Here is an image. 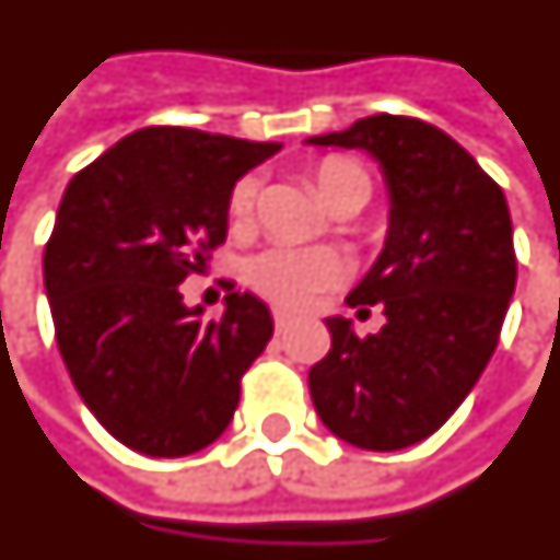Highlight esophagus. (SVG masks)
Instances as JSON below:
<instances>
[{
	"label": "esophagus",
	"instance_id": "34e87169",
	"mask_svg": "<svg viewBox=\"0 0 560 560\" xmlns=\"http://www.w3.org/2000/svg\"><path fill=\"white\" fill-rule=\"evenodd\" d=\"M275 328H277V334H285V330L292 328V316H289V313H283V310H275Z\"/></svg>",
	"mask_w": 560,
	"mask_h": 560
}]
</instances>
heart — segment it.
Returning <instances> with one entry per match:
<instances>
[{
  "label": "heart",
  "instance_id": "obj_1",
  "mask_svg": "<svg viewBox=\"0 0 560 560\" xmlns=\"http://www.w3.org/2000/svg\"><path fill=\"white\" fill-rule=\"evenodd\" d=\"M313 185L325 202L346 190H361L370 196V175L352 158H325L313 166ZM256 199V178H241L230 194V214L235 220L247 218ZM346 275L342 256L330 247H295V244H275L256 253L247 262V283L275 301L280 307L304 310L322 289L340 283Z\"/></svg>",
  "mask_w": 560,
  "mask_h": 560
}]
</instances>
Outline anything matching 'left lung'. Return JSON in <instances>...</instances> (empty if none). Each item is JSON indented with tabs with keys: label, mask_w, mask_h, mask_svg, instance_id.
<instances>
[{
	"label": "left lung",
	"mask_w": 560,
	"mask_h": 560,
	"mask_svg": "<svg viewBox=\"0 0 560 560\" xmlns=\"http://www.w3.org/2000/svg\"><path fill=\"white\" fill-rule=\"evenodd\" d=\"M310 145L364 149L390 196L385 247L346 304H382L385 325L358 337L328 319L330 352L310 397L337 439L402 451L442 427L495 352L516 289L508 199L444 130L409 116L358 118Z\"/></svg>",
	"instance_id": "left-lung-1"
}]
</instances>
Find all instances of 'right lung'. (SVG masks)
Listing matches in <instances>:
<instances>
[{"instance_id": "right-lung-1", "label": "right lung", "mask_w": 560, "mask_h": 560, "mask_svg": "<svg viewBox=\"0 0 560 560\" xmlns=\"http://www.w3.org/2000/svg\"><path fill=\"white\" fill-rule=\"evenodd\" d=\"M280 151L194 128H142L65 187L44 250L56 342L101 427L145 456H187L230 427L275 322L250 292L220 319L178 285L226 241L241 175Z\"/></svg>"}]
</instances>
